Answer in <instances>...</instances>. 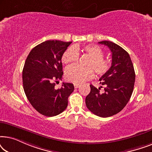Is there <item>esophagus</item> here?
Returning a JSON list of instances; mask_svg holds the SVG:
<instances>
[{"mask_svg":"<svg viewBox=\"0 0 152 152\" xmlns=\"http://www.w3.org/2000/svg\"><path fill=\"white\" fill-rule=\"evenodd\" d=\"M80 85L78 84H74L75 88H79V87H80Z\"/></svg>","mask_w":152,"mask_h":152,"instance_id":"34e87169","label":"esophagus"}]
</instances>
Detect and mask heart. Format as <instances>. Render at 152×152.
I'll return each instance as SVG.
<instances>
[{
    "label": "heart",
    "instance_id": "obj_1",
    "mask_svg": "<svg viewBox=\"0 0 152 152\" xmlns=\"http://www.w3.org/2000/svg\"><path fill=\"white\" fill-rule=\"evenodd\" d=\"M80 50L89 57V59L86 63V66L88 67L82 68L76 65L68 67L65 70V77L68 82L75 84H82L93 77V69L99 76L104 75L111 69V59L104 57V51L100 47L95 44L86 45L82 47V49L78 47L68 48L62 55V62L64 64L76 62L79 59L78 53Z\"/></svg>",
    "mask_w": 152,
    "mask_h": 152
}]
</instances>
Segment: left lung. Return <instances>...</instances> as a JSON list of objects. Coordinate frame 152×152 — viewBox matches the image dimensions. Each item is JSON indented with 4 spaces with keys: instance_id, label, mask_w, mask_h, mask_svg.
I'll list each match as a JSON object with an SVG mask.
<instances>
[{
    "instance_id": "1",
    "label": "left lung",
    "mask_w": 152,
    "mask_h": 152,
    "mask_svg": "<svg viewBox=\"0 0 152 152\" xmlns=\"http://www.w3.org/2000/svg\"><path fill=\"white\" fill-rule=\"evenodd\" d=\"M99 43L107 45L111 51L112 66L109 71L99 79L104 86L103 92L100 88L91 84V92L85 101L87 108L93 114L107 118L121 111L129 101L136 74L129 55L122 47L109 41Z\"/></svg>"
}]
</instances>
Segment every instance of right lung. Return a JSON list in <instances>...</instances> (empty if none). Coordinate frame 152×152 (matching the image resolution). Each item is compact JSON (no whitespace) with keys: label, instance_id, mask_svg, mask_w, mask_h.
<instances>
[{"label":"right lung","instance_id":"add662e5","mask_svg":"<svg viewBox=\"0 0 152 152\" xmlns=\"http://www.w3.org/2000/svg\"><path fill=\"white\" fill-rule=\"evenodd\" d=\"M72 42L48 40L35 46L27 57L23 69V85L31 105L39 113L53 117L62 113L73 92L71 83L55 88L54 82L61 80V57Z\"/></svg>","mask_w":152,"mask_h":152}]
</instances>
